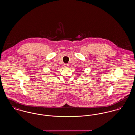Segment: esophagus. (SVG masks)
<instances>
[{
    "label": "esophagus",
    "instance_id": "esophagus-1",
    "mask_svg": "<svg viewBox=\"0 0 135 135\" xmlns=\"http://www.w3.org/2000/svg\"><path fill=\"white\" fill-rule=\"evenodd\" d=\"M64 67H65V68H69V65L68 64H65V65H64Z\"/></svg>",
    "mask_w": 135,
    "mask_h": 135
}]
</instances>
